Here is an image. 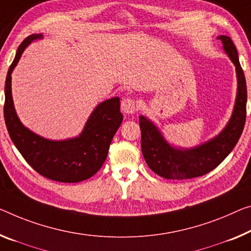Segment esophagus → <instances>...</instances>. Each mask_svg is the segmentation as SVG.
I'll use <instances>...</instances> for the list:
<instances>
[{"label":"esophagus","mask_w":251,"mask_h":251,"mask_svg":"<svg viewBox=\"0 0 251 251\" xmlns=\"http://www.w3.org/2000/svg\"><path fill=\"white\" fill-rule=\"evenodd\" d=\"M121 110L122 112L126 113V115H132L138 111V104L133 99H123L121 102Z\"/></svg>","instance_id":"esophagus-1"}]
</instances>
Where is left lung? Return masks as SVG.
Returning <instances> with one entry per match:
<instances>
[{
    "label": "left lung",
    "mask_w": 251,
    "mask_h": 251,
    "mask_svg": "<svg viewBox=\"0 0 251 251\" xmlns=\"http://www.w3.org/2000/svg\"><path fill=\"white\" fill-rule=\"evenodd\" d=\"M225 51L236 65L238 93L234 110L221 133L193 149H176L169 146L151 122L139 117L141 129V150L146 163L153 173L167 179H188L203 176L214 169L232 151L245 128L247 117V85L239 63L237 48L228 36H219Z\"/></svg>",
    "instance_id": "left-lung-1"
}]
</instances>
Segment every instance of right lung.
Returning <instances> with one entry per match:
<instances>
[{"label": "right lung", "instance_id": "right-lung-1", "mask_svg": "<svg viewBox=\"0 0 251 251\" xmlns=\"http://www.w3.org/2000/svg\"><path fill=\"white\" fill-rule=\"evenodd\" d=\"M41 34H31L21 42L5 79L4 120L11 140L26 163L46 178L61 183H77L98 173L106 159L110 144L121 126L120 99L112 98L99 104L79 137L51 141L31 132L19 120L11 94V74L30 42Z\"/></svg>", "mask_w": 251, "mask_h": 251}]
</instances>
